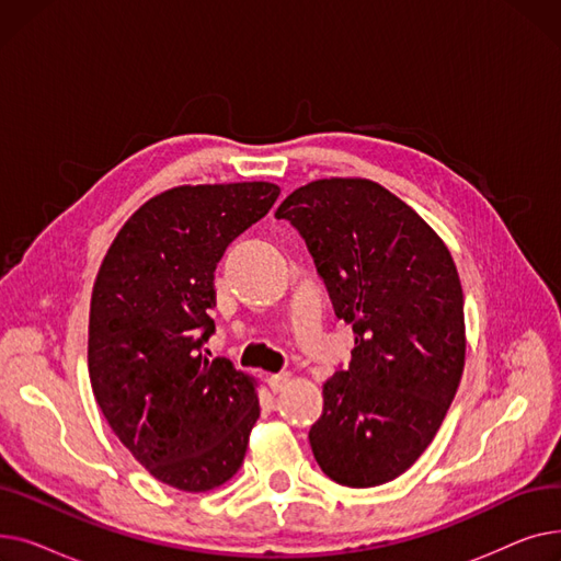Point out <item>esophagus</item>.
<instances>
[{
    "label": "esophagus",
    "mask_w": 561,
    "mask_h": 561,
    "mask_svg": "<svg viewBox=\"0 0 561 561\" xmlns=\"http://www.w3.org/2000/svg\"><path fill=\"white\" fill-rule=\"evenodd\" d=\"M288 381H290V375H288V373L268 375V387H271V391H273V393H279V391H284V389L288 387Z\"/></svg>",
    "instance_id": "1"
}]
</instances>
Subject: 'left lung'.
Segmentation results:
<instances>
[{"mask_svg": "<svg viewBox=\"0 0 561 561\" xmlns=\"http://www.w3.org/2000/svg\"><path fill=\"white\" fill-rule=\"evenodd\" d=\"M275 218L302 233L334 313L355 332L347 368L322 385L313 457L343 486L387 484L427 450L459 387L457 265L409 204L362 176L309 182Z\"/></svg>", "mask_w": 561, "mask_h": 561, "instance_id": "obj_1", "label": "left lung"}]
</instances>
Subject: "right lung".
Here are the masks:
<instances>
[{
  "label": "right lung",
  "instance_id": "obj_1",
  "mask_svg": "<svg viewBox=\"0 0 561 561\" xmlns=\"http://www.w3.org/2000/svg\"><path fill=\"white\" fill-rule=\"evenodd\" d=\"M279 197L271 182L174 186L113 239L93 286L88 375L123 446L159 482L204 493L229 482L259 419L256 379L202 355L214 273Z\"/></svg>",
  "mask_w": 561,
  "mask_h": 561
}]
</instances>
